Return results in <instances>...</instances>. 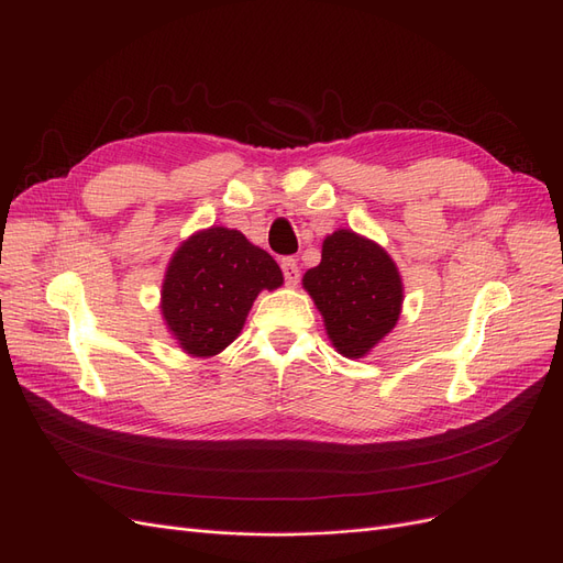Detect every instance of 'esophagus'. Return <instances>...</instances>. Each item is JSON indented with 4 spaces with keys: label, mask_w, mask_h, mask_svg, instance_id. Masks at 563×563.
<instances>
[{
    "label": "esophagus",
    "mask_w": 563,
    "mask_h": 563,
    "mask_svg": "<svg viewBox=\"0 0 563 563\" xmlns=\"http://www.w3.org/2000/svg\"><path fill=\"white\" fill-rule=\"evenodd\" d=\"M279 265H282V272H284V282L288 286H296L300 282V267H298L296 258H291V255H288V258L279 261Z\"/></svg>",
    "instance_id": "34e87169"
}]
</instances>
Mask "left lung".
I'll return each instance as SVG.
<instances>
[{
  "mask_svg": "<svg viewBox=\"0 0 563 563\" xmlns=\"http://www.w3.org/2000/svg\"><path fill=\"white\" fill-rule=\"evenodd\" d=\"M331 343L360 360L383 340L401 312V279L389 255L364 236L338 230L323 240L321 263L305 272Z\"/></svg>",
  "mask_w": 563,
  "mask_h": 563,
  "instance_id": "left-lung-1",
  "label": "left lung"
}]
</instances>
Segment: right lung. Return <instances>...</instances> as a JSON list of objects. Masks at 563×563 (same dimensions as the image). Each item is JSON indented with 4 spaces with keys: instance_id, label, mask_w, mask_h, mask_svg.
<instances>
[{
    "instance_id": "add662e5",
    "label": "right lung",
    "mask_w": 563,
    "mask_h": 563,
    "mask_svg": "<svg viewBox=\"0 0 563 563\" xmlns=\"http://www.w3.org/2000/svg\"><path fill=\"white\" fill-rule=\"evenodd\" d=\"M282 282L267 251L242 232L211 228L176 251L162 286V314L185 352L211 356L240 335L255 296Z\"/></svg>"
}]
</instances>
